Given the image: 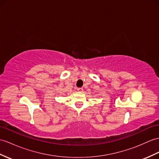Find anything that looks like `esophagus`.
<instances>
[{"mask_svg":"<svg viewBox=\"0 0 159 159\" xmlns=\"http://www.w3.org/2000/svg\"><path fill=\"white\" fill-rule=\"evenodd\" d=\"M77 90L78 92H82L83 91V88H77Z\"/></svg>","mask_w":159,"mask_h":159,"instance_id":"obj_1","label":"esophagus"}]
</instances>
